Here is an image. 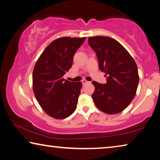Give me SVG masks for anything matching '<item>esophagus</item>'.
<instances>
[{"mask_svg": "<svg viewBox=\"0 0 160 160\" xmlns=\"http://www.w3.org/2000/svg\"><path fill=\"white\" fill-rule=\"evenodd\" d=\"M82 84H83V85H85V84H86V83H88V82H88V80H85V79H84V80H82Z\"/></svg>", "mask_w": 160, "mask_h": 160, "instance_id": "34e87169", "label": "esophagus"}]
</instances>
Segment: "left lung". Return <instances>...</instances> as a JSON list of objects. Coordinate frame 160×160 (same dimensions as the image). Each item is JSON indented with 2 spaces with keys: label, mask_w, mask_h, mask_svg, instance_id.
Returning a JSON list of instances; mask_svg holds the SVG:
<instances>
[{
  "label": "left lung",
  "mask_w": 160,
  "mask_h": 160,
  "mask_svg": "<svg viewBox=\"0 0 160 160\" xmlns=\"http://www.w3.org/2000/svg\"><path fill=\"white\" fill-rule=\"evenodd\" d=\"M88 44L95 51L99 69L105 72L107 83L93 81L92 94L96 107L108 114L120 113L128 106L136 94L139 82L138 67L125 48L111 37L88 38Z\"/></svg>",
  "instance_id": "obj_1"
}]
</instances>
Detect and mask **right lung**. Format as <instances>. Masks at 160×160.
<instances>
[{"label": "right lung", "mask_w": 160, "mask_h": 160, "mask_svg": "<svg viewBox=\"0 0 160 160\" xmlns=\"http://www.w3.org/2000/svg\"><path fill=\"white\" fill-rule=\"evenodd\" d=\"M86 37H61L51 43L38 58L32 73L37 102L52 118L63 119L75 112L82 84L65 80L76 51Z\"/></svg>", "instance_id": "add662e5"}]
</instances>
